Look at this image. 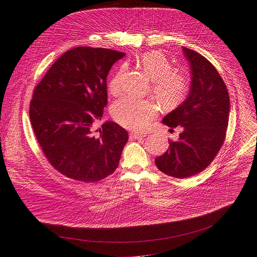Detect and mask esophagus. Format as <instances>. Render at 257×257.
<instances>
[{
	"mask_svg": "<svg viewBox=\"0 0 257 257\" xmlns=\"http://www.w3.org/2000/svg\"><path fill=\"white\" fill-rule=\"evenodd\" d=\"M146 137V134L144 133H140V132H132L130 133V138L133 140H141L143 138Z\"/></svg>",
	"mask_w": 257,
	"mask_h": 257,
	"instance_id": "obj_1",
	"label": "esophagus"
}]
</instances>
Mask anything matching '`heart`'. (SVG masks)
Wrapping results in <instances>:
<instances>
[{"label":"heart","mask_w":257,"mask_h":257,"mask_svg":"<svg viewBox=\"0 0 257 257\" xmlns=\"http://www.w3.org/2000/svg\"><path fill=\"white\" fill-rule=\"evenodd\" d=\"M138 62L153 80V93L165 106H176L187 96L190 81L183 74L172 71L171 61L159 51L146 52L139 57ZM125 66H121L110 79L108 88L116 94L121 88V79ZM158 112L157 106L150 101H143L132 97H125L116 101L111 108L114 120L128 129H144Z\"/></svg>","instance_id":"b5f03b06"}]
</instances>
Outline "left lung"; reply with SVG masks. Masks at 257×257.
<instances>
[{
	"label": "left lung",
	"instance_id": "obj_1",
	"mask_svg": "<svg viewBox=\"0 0 257 257\" xmlns=\"http://www.w3.org/2000/svg\"><path fill=\"white\" fill-rule=\"evenodd\" d=\"M182 50L191 64V91L163 123L183 131L178 141H169L167 152L155 158L159 171L180 179L205 170L217 156L226 139L230 106L227 87L212 63L193 50Z\"/></svg>",
	"mask_w": 257,
	"mask_h": 257
}]
</instances>
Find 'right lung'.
Instances as JSON below:
<instances>
[{"label": "right lung", "instance_id": "right-lung-1", "mask_svg": "<svg viewBox=\"0 0 257 257\" xmlns=\"http://www.w3.org/2000/svg\"><path fill=\"white\" fill-rule=\"evenodd\" d=\"M125 53L78 47L65 52L36 85L29 115L52 167L67 178L97 182L117 166L128 132L114 121L93 126L107 105L106 78Z\"/></svg>", "mask_w": 257, "mask_h": 257}]
</instances>
